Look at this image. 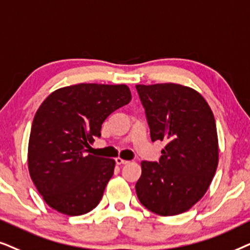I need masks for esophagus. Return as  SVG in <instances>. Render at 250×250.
Segmentation results:
<instances>
[{
	"label": "esophagus",
	"mask_w": 250,
	"mask_h": 250,
	"mask_svg": "<svg viewBox=\"0 0 250 250\" xmlns=\"http://www.w3.org/2000/svg\"><path fill=\"white\" fill-rule=\"evenodd\" d=\"M115 162H116V165H127L129 161H127V160H123L122 158H116L115 159Z\"/></svg>",
	"instance_id": "obj_1"
}]
</instances>
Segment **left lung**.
Returning a JSON list of instances; mask_svg holds the SVG:
<instances>
[{"instance_id": "left-lung-1", "label": "left lung", "mask_w": 250, "mask_h": 250, "mask_svg": "<svg viewBox=\"0 0 250 250\" xmlns=\"http://www.w3.org/2000/svg\"><path fill=\"white\" fill-rule=\"evenodd\" d=\"M152 142L165 141L158 162L142 161L136 184L141 204L160 216L191 209L207 192L218 165L210 106L200 92L177 83L137 84Z\"/></svg>"}]
</instances>
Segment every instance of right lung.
<instances>
[{
    "mask_svg": "<svg viewBox=\"0 0 250 250\" xmlns=\"http://www.w3.org/2000/svg\"><path fill=\"white\" fill-rule=\"evenodd\" d=\"M131 101L125 84L80 83L57 89L35 113L28 142V170L45 204L80 216L102 200L115 161L85 155L101 137L106 118Z\"/></svg>",
    "mask_w": 250,
    "mask_h": 250,
    "instance_id": "1",
    "label": "right lung"
}]
</instances>
